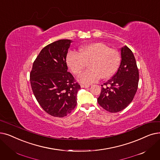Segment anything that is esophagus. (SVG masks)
Wrapping results in <instances>:
<instances>
[{
    "label": "esophagus",
    "mask_w": 160,
    "mask_h": 160,
    "mask_svg": "<svg viewBox=\"0 0 160 160\" xmlns=\"http://www.w3.org/2000/svg\"><path fill=\"white\" fill-rule=\"evenodd\" d=\"M89 85H84V84H81V88H89Z\"/></svg>",
    "instance_id": "esophagus-1"
}]
</instances>
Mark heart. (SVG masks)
Returning a JSON list of instances; mask_svg holds the SVG:
<instances>
[{
    "instance_id": "b5f03b06",
    "label": "heart",
    "mask_w": 160,
    "mask_h": 160,
    "mask_svg": "<svg viewBox=\"0 0 160 160\" xmlns=\"http://www.w3.org/2000/svg\"><path fill=\"white\" fill-rule=\"evenodd\" d=\"M66 61L76 75L79 74L89 62V68L81 73L78 79L83 84H89L101 78L107 79L113 76L120 65L121 55L117 50L97 42L82 46L78 53L70 52Z\"/></svg>"
}]
</instances>
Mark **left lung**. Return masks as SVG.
<instances>
[{"label": "left lung", "instance_id": "1", "mask_svg": "<svg viewBox=\"0 0 160 160\" xmlns=\"http://www.w3.org/2000/svg\"><path fill=\"white\" fill-rule=\"evenodd\" d=\"M122 61L112 78L101 85L99 105L110 112L126 108L133 101L137 91L139 73L136 60L128 46L121 49Z\"/></svg>", "mask_w": 160, "mask_h": 160}]
</instances>
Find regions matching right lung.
<instances>
[{
    "label": "right lung",
    "instance_id": "right-lung-1",
    "mask_svg": "<svg viewBox=\"0 0 160 160\" xmlns=\"http://www.w3.org/2000/svg\"><path fill=\"white\" fill-rule=\"evenodd\" d=\"M71 41L62 39L47 45L32 64L30 82L33 94L46 113L62 118L76 105L80 86L67 71L66 58Z\"/></svg>",
    "mask_w": 160,
    "mask_h": 160
}]
</instances>
